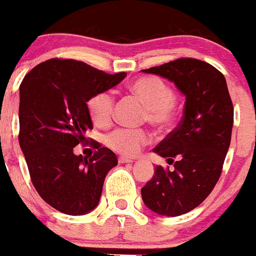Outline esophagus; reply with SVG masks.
<instances>
[{
  "instance_id": "1",
  "label": "esophagus",
  "mask_w": 256,
  "mask_h": 256,
  "mask_svg": "<svg viewBox=\"0 0 256 256\" xmlns=\"http://www.w3.org/2000/svg\"><path fill=\"white\" fill-rule=\"evenodd\" d=\"M131 162H132V160L128 158V157H124V156L118 157V164H131Z\"/></svg>"
}]
</instances>
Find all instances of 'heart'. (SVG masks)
I'll return each mask as SVG.
<instances>
[{"mask_svg": "<svg viewBox=\"0 0 256 256\" xmlns=\"http://www.w3.org/2000/svg\"><path fill=\"white\" fill-rule=\"evenodd\" d=\"M130 92L138 98L146 106L144 118L152 125L160 128H168L176 118V95L172 88L164 80L146 76L131 82ZM90 115L98 125H105L110 121L114 110V96L109 92H100L92 95L88 102ZM148 134L141 128H118L105 138L110 148L118 154L132 156L141 146L148 142Z\"/></svg>", "mask_w": 256, "mask_h": 256, "instance_id": "heart-1", "label": "heart"}]
</instances>
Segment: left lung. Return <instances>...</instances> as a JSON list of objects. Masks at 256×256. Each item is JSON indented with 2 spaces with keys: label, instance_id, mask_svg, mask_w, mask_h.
Segmentation results:
<instances>
[{
  "label": "left lung",
  "instance_id": "8db88e82",
  "mask_svg": "<svg viewBox=\"0 0 256 256\" xmlns=\"http://www.w3.org/2000/svg\"><path fill=\"white\" fill-rule=\"evenodd\" d=\"M170 80L186 96L180 122L154 148L174 162V170L157 166L141 188L150 210L178 216L200 204L220 177L230 146L234 109L223 74L206 62L180 58L144 69Z\"/></svg>",
  "mask_w": 256,
  "mask_h": 256
}]
</instances>
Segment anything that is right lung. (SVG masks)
<instances>
[{
	"instance_id": "right-lung-1",
	"label": "right lung",
	"mask_w": 256,
	"mask_h": 256,
	"mask_svg": "<svg viewBox=\"0 0 256 256\" xmlns=\"http://www.w3.org/2000/svg\"><path fill=\"white\" fill-rule=\"evenodd\" d=\"M126 73L106 74L73 59H49L20 86V146L38 194L56 210L82 216L99 204L105 177L118 164L95 142L92 157L74 154L92 128L88 102L118 85Z\"/></svg>"
}]
</instances>
